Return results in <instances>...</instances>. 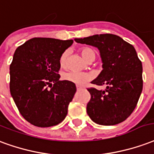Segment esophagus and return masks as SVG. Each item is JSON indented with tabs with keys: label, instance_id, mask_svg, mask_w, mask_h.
<instances>
[{
	"label": "esophagus",
	"instance_id": "34e87169",
	"mask_svg": "<svg viewBox=\"0 0 154 154\" xmlns=\"http://www.w3.org/2000/svg\"><path fill=\"white\" fill-rule=\"evenodd\" d=\"M82 89H85V88H82L80 86H77V90H82Z\"/></svg>",
	"mask_w": 154,
	"mask_h": 154
}]
</instances>
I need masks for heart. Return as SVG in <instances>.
<instances>
[{
  "instance_id": "b5f03b06",
  "label": "heart",
  "mask_w": 154,
  "mask_h": 154,
  "mask_svg": "<svg viewBox=\"0 0 154 154\" xmlns=\"http://www.w3.org/2000/svg\"><path fill=\"white\" fill-rule=\"evenodd\" d=\"M81 55L85 60L90 62V61H94L96 58L97 53L94 51V49L90 48H83L80 50ZM68 55L69 52L68 51H64L63 53L61 54L60 57V66L62 68H66L67 66V60H68ZM62 78L65 80L74 83L77 85H85L87 84L88 81H90L92 79V75L88 73H80V72H74V71H69V72L64 73Z\"/></svg>"
}]
</instances>
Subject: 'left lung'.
Segmentation results:
<instances>
[{
    "label": "left lung",
    "mask_w": 154,
    "mask_h": 154,
    "mask_svg": "<svg viewBox=\"0 0 154 154\" xmlns=\"http://www.w3.org/2000/svg\"><path fill=\"white\" fill-rule=\"evenodd\" d=\"M75 41L97 48L103 70L92 83L106 85L105 90L88 88L91 99L87 113L103 125L124 122L135 108L143 89V67L134 48L114 34H96Z\"/></svg>",
    "instance_id": "obj_1"
}]
</instances>
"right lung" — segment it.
<instances>
[{"label":"right lung","mask_w":154,"mask_h":154,"mask_svg":"<svg viewBox=\"0 0 154 154\" xmlns=\"http://www.w3.org/2000/svg\"><path fill=\"white\" fill-rule=\"evenodd\" d=\"M72 43V39L34 38L14 51L10 66L11 94L22 116L35 126L57 125L67 115L76 86L59 80L58 71L61 54Z\"/></svg>","instance_id":"right-lung-1"}]
</instances>
